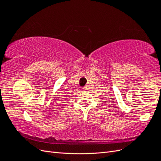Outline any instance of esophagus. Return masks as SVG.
Here are the masks:
<instances>
[{"label": "esophagus", "instance_id": "esophagus-1", "mask_svg": "<svg viewBox=\"0 0 161 161\" xmlns=\"http://www.w3.org/2000/svg\"><path fill=\"white\" fill-rule=\"evenodd\" d=\"M82 90H83V91H84V90H85V88H82Z\"/></svg>", "mask_w": 161, "mask_h": 161}]
</instances>
